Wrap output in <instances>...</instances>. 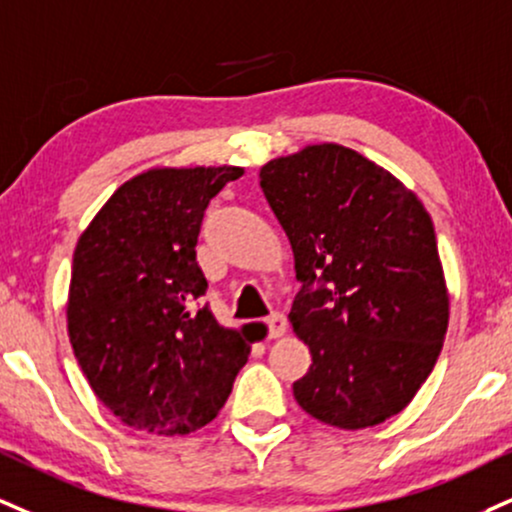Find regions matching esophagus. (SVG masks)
<instances>
[{
    "mask_svg": "<svg viewBox=\"0 0 512 512\" xmlns=\"http://www.w3.org/2000/svg\"><path fill=\"white\" fill-rule=\"evenodd\" d=\"M267 326H269V336H272V338H281L283 334H286L288 322H286V317L281 315V312H274V315L267 319Z\"/></svg>",
    "mask_w": 512,
    "mask_h": 512,
    "instance_id": "esophagus-1",
    "label": "esophagus"
}]
</instances>
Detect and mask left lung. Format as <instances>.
I'll return each instance as SVG.
<instances>
[{
    "label": "left lung",
    "instance_id": "obj_1",
    "mask_svg": "<svg viewBox=\"0 0 512 512\" xmlns=\"http://www.w3.org/2000/svg\"><path fill=\"white\" fill-rule=\"evenodd\" d=\"M303 283L291 307L312 365L293 384L307 415L365 429L427 381L448 329V288L429 212L396 176L336 143L260 169Z\"/></svg>",
    "mask_w": 512,
    "mask_h": 512
}]
</instances>
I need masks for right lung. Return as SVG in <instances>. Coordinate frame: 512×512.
<instances>
[{
  "label": "right lung",
  "instance_id": "right-lung-1",
  "mask_svg": "<svg viewBox=\"0 0 512 512\" xmlns=\"http://www.w3.org/2000/svg\"><path fill=\"white\" fill-rule=\"evenodd\" d=\"M240 166L143 171L116 188L73 252L66 322L95 396L128 427L190 434L219 415L248 362L243 329L197 305L195 245L214 195Z\"/></svg>",
  "mask_w": 512,
  "mask_h": 512
}]
</instances>
